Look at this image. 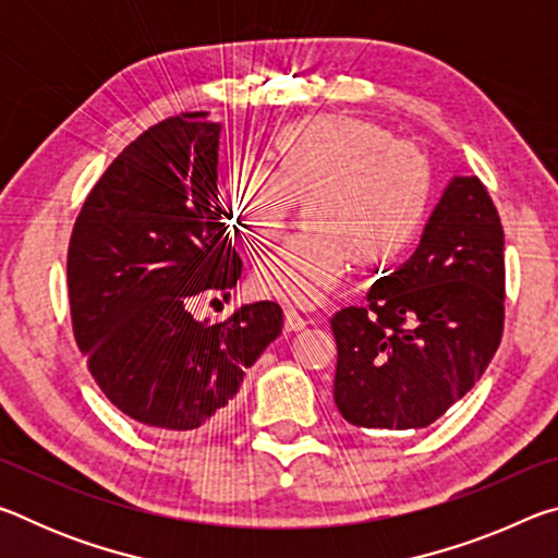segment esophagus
Returning a JSON list of instances; mask_svg holds the SVG:
<instances>
[{"instance_id":"1","label":"esophagus","mask_w":558,"mask_h":558,"mask_svg":"<svg viewBox=\"0 0 558 558\" xmlns=\"http://www.w3.org/2000/svg\"><path fill=\"white\" fill-rule=\"evenodd\" d=\"M310 323L305 317H302L295 307H288L286 310V329L288 332H300V329H305Z\"/></svg>"}]
</instances>
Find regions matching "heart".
<instances>
[{
    "label": "heart",
    "mask_w": 558,
    "mask_h": 558,
    "mask_svg": "<svg viewBox=\"0 0 558 558\" xmlns=\"http://www.w3.org/2000/svg\"><path fill=\"white\" fill-rule=\"evenodd\" d=\"M270 157L276 169L235 165L219 192L223 214L258 241L276 239L295 199H307L310 229L282 241L253 276L263 295L315 305L347 278L356 253L393 258L428 216V157L374 122L344 116L292 122L272 137Z\"/></svg>",
    "instance_id": "b5f03b06"
}]
</instances>
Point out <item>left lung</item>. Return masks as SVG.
<instances>
[{
	"label": "left lung",
	"mask_w": 558,
	"mask_h": 558,
	"mask_svg": "<svg viewBox=\"0 0 558 558\" xmlns=\"http://www.w3.org/2000/svg\"><path fill=\"white\" fill-rule=\"evenodd\" d=\"M505 325V231L477 177H452L413 256L332 317L335 403L359 428L418 430L485 374Z\"/></svg>",
	"instance_id": "left-lung-1"
}]
</instances>
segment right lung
<instances>
[{
	"instance_id": "add662e5",
	"label": "right lung",
	"mask_w": 558,
	"mask_h": 558,
	"mask_svg": "<svg viewBox=\"0 0 558 558\" xmlns=\"http://www.w3.org/2000/svg\"><path fill=\"white\" fill-rule=\"evenodd\" d=\"M221 122L167 118L112 159L69 245L73 335L112 405L157 430L221 421L266 347L282 332L276 302L226 323L194 319L199 292L241 278L219 204Z\"/></svg>"
}]
</instances>
